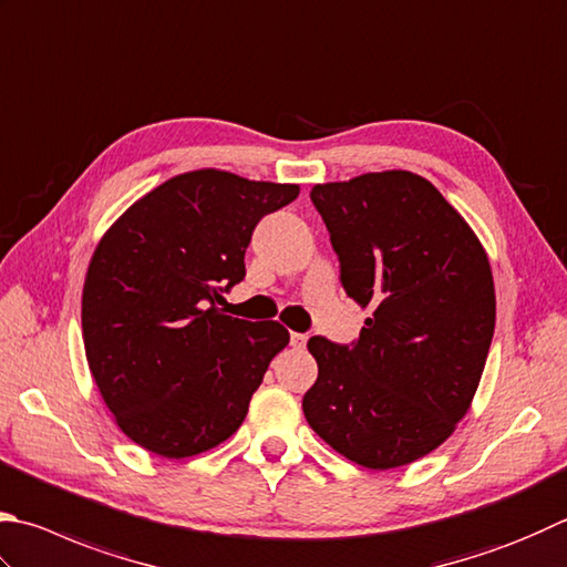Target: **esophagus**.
<instances>
[{"mask_svg":"<svg viewBox=\"0 0 567 567\" xmlns=\"http://www.w3.org/2000/svg\"><path fill=\"white\" fill-rule=\"evenodd\" d=\"M306 343H308V336H303V333H291V348H293V350H303Z\"/></svg>","mask_w":567,"mask_h":567,"instance_id":"34e87169","label":"esophagus"}]
</instances>
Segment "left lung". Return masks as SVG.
Returning a JSON list of instances; mask_svg holds the SVG:
<instances>
[{"instance_id":"obj_1","label":"left lung","mask_w":567,"mask_h":567,"mask_svg":"<svg viewBox=\"0 0 567 567\" xmlns=\"http://www.w3.org/2000/svg\"><path fill=\"white\" fill-rule=\"evenodd\" d=\"M311 199L346 293L372 308L358 343L313 336V432L350 462L394 468L434 452L472 408L496 326L488 256L430 179L408 169L326 183Z\"/></svg>"}]
</instances>
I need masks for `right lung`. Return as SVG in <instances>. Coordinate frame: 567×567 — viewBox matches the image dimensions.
<instances>
[{"mask_svg": "<svg viewBox=\"0 0 567 567\" xmlns=\"http://www.w3.org/2000/svg\"><path fill=\"white\" fill-rule=\"evenodd\" d=\"M298 192L192 169L147 192L101 237L81 298L85 360L115 424L143 450L195 456L241 426L288 330L227 316L221 293L247 274L256 224Z\"/></svg>", "mask_w": 567, "mask_h": 567, "instance_id": "1", "label": "right lung"}]
</instances>
